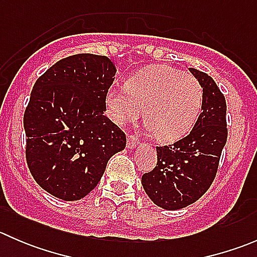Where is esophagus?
Listing matches in <instances>:
<instances>
[{
    "label": "esophagus",
    "instance_id": "obj_1",
    "mask_svg": "<svg viewBox=\"0 0 257 257\" xmlns=\"http://www.w3.org/2000/svg\"><path fill=\"white\" fill-rule=\"evenodd\" d=\"M137 145H138V141H137L136 137H128V141H126V148H128V149H134Z\"/></svg>",
    "mask_w": 257,
    "mask_h": 257
}]
</instances>
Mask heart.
Listing matches in <instances>:
<instances>
[{"label": "heart", "instance_id": "1", "mask_svg": "<svg viewBox=\"0 0 257 257\" xmlns=\"http://www.w3.org/2000/svg\"><path fill=\"white\" fill-rule=\"evenodd\" d=\"M204 103V88L191 74L170 66H150L132 76L125 89L109 88L105 108L118 125L143 115L162 142H175L193 129Z\"/></svg>", "mask_w": 257, "mask_h": 257}]
</instances>
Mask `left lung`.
<instances>
[{"label":"left lung","mask_w":257,"mask_h":257,"mask_svg":"<svg viewBox=\"0 0 257 257\" xmlns=\"http://www.w3.org/2000/svg\"><path fill=\"white\" fill-rule=\"evenodd\" d=\"M190 72L204 88L200 115L189 136L157 148V167L142 177L150 200L165 210L186 208L206 193L227 139L224 95L208 74L195 68Z\"/></svg>","instance_id":"8db88e82"}]
</instances>
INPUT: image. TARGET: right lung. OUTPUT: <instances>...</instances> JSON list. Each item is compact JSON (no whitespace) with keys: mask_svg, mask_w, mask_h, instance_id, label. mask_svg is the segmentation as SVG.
Returning <instances> with one entry per match:
<instances>
[{"mask_svg":"<svg viewBox=\"0 0 257 257\" xmlns=\"http://www.w3.org/2000/svg\"><path fill=\"white\" fill-rule=\"evenodd\" d=\"M115 72L108 57L76 54L33 85L23 116L26 159L36 183L61 200L87 196L125 148L124 133L104 115Z\"/></svg>","mask_w":257,"mask_h":257,"instance_id":"obj_1","label":"right lung"}]
</instances>
